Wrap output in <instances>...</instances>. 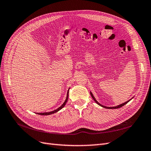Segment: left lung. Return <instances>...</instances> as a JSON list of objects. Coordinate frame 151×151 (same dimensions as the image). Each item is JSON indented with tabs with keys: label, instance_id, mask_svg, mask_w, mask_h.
<instances>
[{
	"label": "left lung",
	"instance_id": "1",
	"mask_svg": "<svg viewBox=\"0 0 151 151\" xmlns=\"http://www.w3.org/2000/svg\"><path fill=\"white\" fill-rule=\"evenodd\" d=\"M91 93V96H92V98H93V99H94V101L96 103L98 104H99V106H102V107H103V108H107V109H116V108H121V107H122L123 106H124V105H125L128 102H129V101H126V102H125L124 103H122V104H120V105H118V106H115V107H106V106H103V105H101V104H99L97 101H96V99H95V98L93 96V94L91 93V92L90 93Z\"/></svg>",
	"mask_w": 151,
	"mask_h": 151
}]
</instances>
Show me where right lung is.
Wrapping results in <instances>:
<instances>
[{
    "mask_svg": "<svg viewBox=\"0 0 151 151\" xmlns=\"http://www.w3.org/2000/svg\"><path fill=\"white\" fill-rule=\"evenodd\" d=\"M68 92H67V98H66V99H65V102L63 103V104L61 106H60L58 108H57V109H55V110H54V111H51V112H47V113H37V114H38V115H51V114H53V113H56V112H57L58 111H59V110H60V109L62 108H63L64 107V106L65 105V104H66V103H67V100H68Z\"/></svg>",
    "mask_w": 151,
    "mask_h": 151,
    "instance_id": "1",
    "label": "right lung"
}]
</instances>
